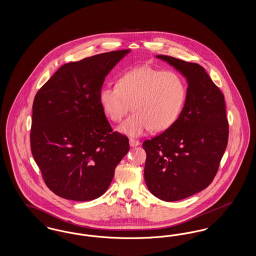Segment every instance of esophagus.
<instances>
[{
    "mask_svg": "<svg viewBox=\"0 0 256 256\" xmlns=\"http://www.w3.org/2000/svg\"><path fill=\"white\" fill-rule=\"evenodd\" d=\"M130 145L132 146H139V145H140V142H139L138 140H136V139L130 138Z\"/></svg>",
    "mask_w": 256,
    "mask_h": 256,
    "instance_id": "34e87169",
    "label": "esophagus"
}]
</instances>
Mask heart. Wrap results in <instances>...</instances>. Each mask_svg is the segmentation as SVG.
<instances>
[{"label": "heart", "instance_id": "obj_1", "mask_svg": "<svg viewBox=\"0 0 256 256\" xmlns=\"http://www.w3.org/2000/svg\"><path fill=\"white\" fill-rule=\"evenodd\" d=\"M187 88L174 71L150 66L134 67L121 74L117 84L102 86L98 100L106 115L119 122L130 108L134 112L119 128L122 134L139 136L148 130L170 128L182 112Z\"/></svg>", "mask_w": 256, "mask_h": 256}]
</instances>
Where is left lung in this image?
<instances>
[{
	"instance_id": "1",
	"label": "left lung",
	"mask_w": 256,
	"mask_h": 256,
	"mask_svg": "<svg viewBox=\"0 0 256 256\" xmlns=\"http://www.w3.org/2000/svg\"><path fill=\"white\" fill-rule=\"evenodd\" d=\"M186 78L182 112L170 128L146 140L144 176L150 192L176 202L206 189L213 182L228 141L224 94L196 63L156 56Z\"/></svg>"
}]
</instances>
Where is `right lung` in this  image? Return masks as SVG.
<instances>
[{"mask_svg": "<svg viewBox=\"0 0 256 256\" xmlns=\"http://www.w3.org/2000/svg\"><path fill=\"white\" fill-rule=\"evenodd\" d=\"M128 52L113 50L66 63L38 90L30 150L56 195L76 202L100 196L130 150L128 138L113 132L98 100L106 74Z\"/></svg>", "mask_w": 256, "mask_h": 256, "instance_id": "1", "label": "right lung"}]
</instances>
